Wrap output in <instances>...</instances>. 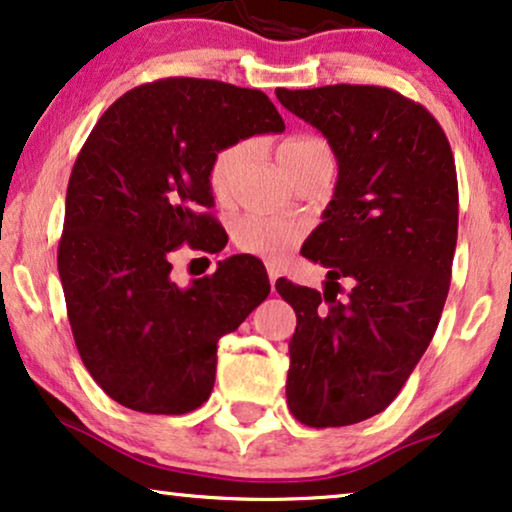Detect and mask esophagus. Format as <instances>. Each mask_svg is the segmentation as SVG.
Returning <instances> with one entry per match:
<instances>
[{
    "label": "esophagus",
    "mask_w": 512,
    "mask_h": 512,
    "mask_svg": "<svg viewBox=\"0 0 512 512\" xmlns=\"http://www.w3.org/2000/svg\"><path fill=\"white\" fill-rule=\"evenodd\" d=\"M268 277H270V284L275 286V282H277V277H279V270L275 268V265L272 263H268Z\"/></svg>",
    "instance_id": "34e87169"
}]
</instances>
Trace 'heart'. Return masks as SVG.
I'll return each instance as SVG.
<instances>
[{
	"instance_id": "obj_1",
	"label": "heart",
	"mask_w": 512,
	"mask_h": 512,
	"mask_svg": "<svg viewBox=\"0 0 512 512\" xmlns=\"http://www.w3.org/2000/svg\"><path fill=\"white\" fill-rule=\"evenodd\" d=\"M251 153H254V144L249 139H240L223 149L216 151L209 165V186H212L214 195L219 200H230L235 193L237 181H240L242 172L247 170ZM279 163L291 177L303 172L305 167L321 160H333V151L324 137L317 135H293L286 137L284 142L277 146ZM298 240V228L289 221L272 219V216H242L233 226V242L237 249L247 251V254H256L270 261H279L289 254L293 242Z\"/></svg>"
}]
</instances>
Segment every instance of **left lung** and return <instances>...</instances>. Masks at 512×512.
Listing matches in <instances>:
<instances>
[{"label": "left lung", "mask_w": 512, "mask_h": 512, "mask_svg": "<svg viewBox=\"0 0 512 512\" xmlns=\"http://www.w3.org/2000/svg\"><path fill=\"white\" fill-rule=\"evenodd\" d=\"M275 93L338 158L333 200L300 249L328 270L324 293L275 284L298 319L286 401L307 426H349L394 401L438 328L457 249L454 156L436 118L391 88Z\"/></svg>", "instance_id": "8db88e82"}]
</instances>
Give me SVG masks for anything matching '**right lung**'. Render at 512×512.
<instances>
[{"label":"right lung","mask_w":512,"mask_h":512,"mask_svg":"<svg viewBox=\"0 0 512 512\" xmlns=\"http://www.w3.org/2000/svg\"><path fill=\"white\" fill-rule=\"evenodd\" d=\"M284 132L261 90L160 79L104 111L67 186L58 272L83 366L116 403L184 415L212 394L216 342L268 298L263 263L240 254L188 286L172 251L226 247L209 165L240 139Z\"/></svg>","instance_id":"obj_1"}]
</instances>
